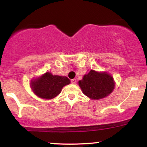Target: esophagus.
I'll return each instance as SVG.
<instances>
[{"label":"esophagus","mask_w":147,"mask_h":147,"mask_svg":"<svg viewBox=\"0 0 147 147\" xmlns=\"http://www.w3.org/2000/svg\"><path fill=\"white\" fill-rule=\"evenodd\" d=\"M71 83L73 84H75L76 83H77V79H72V80H71Z\"/></svg>","instance_id":"1"}]
</instances>
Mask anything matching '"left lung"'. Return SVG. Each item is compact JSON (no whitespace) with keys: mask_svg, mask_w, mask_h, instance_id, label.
Wrapping results in <instances>:
<instances>
[{"mask_svg":"<svg viewBox=\"0 0 147 147\" xmlns=\"http://www.w3.org/2000/svg\"><path fill=\"white\" fill-rule=\"evenodd\" d=\"M79 87L85 95L91 99H101L109 96L114 90L115 82L107 72L91 70L79 81Z\"/></svg>","mask_w":147,"mask_h":147,"instance_id":"8db88e82","label":"left lung"}]
</instances>
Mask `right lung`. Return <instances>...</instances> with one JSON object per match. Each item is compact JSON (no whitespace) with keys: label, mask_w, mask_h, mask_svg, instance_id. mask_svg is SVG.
I'll return each mask as SVG.
<instances>
[{"label":"right lung","mask_w":147,"mask_h":147,"mask_svg":"<svg viewBox=\"0 0 147 147\" xmlns=\"http://www.w3.org/2000/svg\"><path fill=\"white\" fill-rule=\"evenodd\" d=\"M70 83V80L65 76L53 75L50 72H47L32 79L30 87L34 93L40 98L51 99L60 94L63 87Z\"/></svg>","instance_id":"obj_1"}]
</instances>
